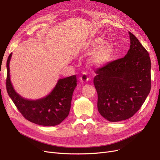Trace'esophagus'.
<instances>
[{
    "instance_id": "34e87169",
    "label": "esophagus",
    "mask_w": 160,
    "mask_h": 160,
    "mask_svg": "<svg viewBox=\"0 0 160 160\" xmlns=\"http://www.w3.org/2000/svg\"><path fill=\"white\" fill-rule=\"evenodd\" d=\"M80 81L82 82V83H87L89 81V77H88V75H86V73H83L82 74V75H81L80 77Z\"/></svg>"
}]
</instances>
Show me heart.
Listing matches in <instances>:
<instances>
[{"label": "heart", "instance_id": "obj_1", "mask_svg": "<svg viewBox=\"0 0 160 160\" xmlns=\"http://www.w3.org/2000/svg\"><path fill=\"white\" fill-rule=\"evenodd\" d=\"M104 40L100 37L95 38L87 43V47H98L103 44ZM113 47L111 44H105L95 51L91 57V61L96 65H101L107 62L113 53Z\"/></svg>", "mask_w": 160, "mask_h": 160}]
</instances>
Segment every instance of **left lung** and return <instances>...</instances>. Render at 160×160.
<instances>
[{"label":"left lung","mask_w":160,"mask_h":160,"mask_svg":"<svg viewBox=\"0 0 160 160\" xmlns=\"http://www.w3.org/2000/svg\"><path fill=\"white\" fill-rule=\"evenodd\" d=\"M130 48L121 59L95 71L99 113L109 122L128 119L137 112L151 89V60L148 52L132 32Z\"/></svg>","instance_id":"1"}]
</instances>
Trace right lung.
Returning <instances> with one entry per match:
<instances>
[{
    "mask_svg": "<svg viewBox=\"0 0 160 160\" xmlns=\"http://www.w3.org/2000/svg\"><path fill=\"white\" fill-rule=\"evenodd\" d=\"M12 53L7 62V93L18 110L28 121L43 126L59 125L69 115L72 93L77 86L76 75L58 81L56 86L46 97L37 100L22 98L14 91L10 79L9 63Z\"/></svg>",
    "mask_w": 160,
    "mask_h": 160,
    "instance_id": "add662e5",
    "label": "right lung"
}]
</instances>
